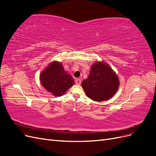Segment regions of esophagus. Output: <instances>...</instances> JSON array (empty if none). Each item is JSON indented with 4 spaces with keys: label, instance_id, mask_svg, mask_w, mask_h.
I'll return each mask as SVG.
<instances>
[{
    "label": "esophagus",
    "instance_id": "esophagus-1",
    "mask_svg": "<svg viewBox=\"0 0 156 156\" xmlns=\"http://www.w3.org/2000/svg\"><path fill=\"white\" fill-rule=\"evenodd\" d=\"M75 83H76L77 84H80L81 83V80L80 79H76L75 80Z\"/></svg>",
    "mask_w": 156,
    "mask_h": 156
}]
</instances>
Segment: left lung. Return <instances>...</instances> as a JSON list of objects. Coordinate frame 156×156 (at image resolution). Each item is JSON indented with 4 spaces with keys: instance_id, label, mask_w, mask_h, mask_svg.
Instances as JSON below:
<instances>
[{
    "instance_id": "obj_1",
    "label": "left lung",
    "mask_w": 156,
    "mask_h": 156,
    "mask_svg": "<svg viewBox=\"0 0 156 156\" xmlns=\"http://www.w3.org/2000/svg\"><path fill=\"white\" fill-rule=\"evenodd\" d=\"M119 87L116 74L104 62H96L92 65L89 76L82 83V87L87 96L91 100L102 101L110 99Z\"/></svg>"
}]
</instances>
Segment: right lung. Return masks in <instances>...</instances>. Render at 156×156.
Here are the masks:
<instances>
[{"label":"right lung","instance_id":"right-lung-1","mask_svg":"<svg viewBox=\"0 0 156 156\" xmlns=\"http://www.w3.org/2000/svg\"><path fill=\"white\" fill-rule=\"evenodd\" d=\"M41 83L47 90L55 96H60L73 86L74 81L58 62H52L41 72Z\"/></svg>","mask_w":156,"mask_h":156}]
</instances>
